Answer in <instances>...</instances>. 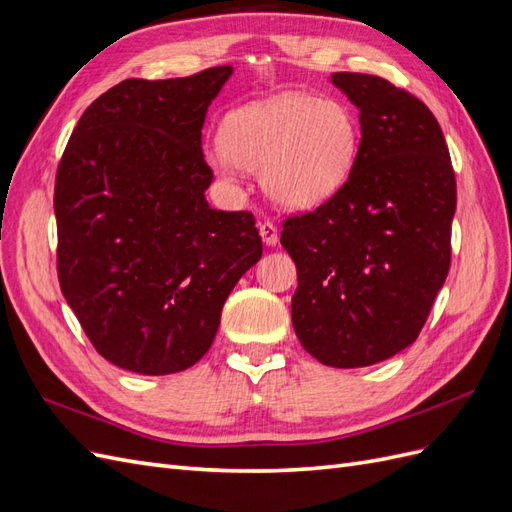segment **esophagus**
Masks as SVG:
<instances>
[{
    "mask_svg": "<svg viewBox=\"0 0 512 512\" xmlns=\"http://www.w3.org/2000/svg\"><path fill=\"white\" fill-rule=\"evenodd\" d=\"M258 230H260V237L262 241H265V245L269 247H275L277 245V239H280V232H277V226L273 222H260L258 224Z\"/></svg>",
    "mask_w": 512,
    "mask_h": 512,
    "instance_id": "obj_1",
    "label": "esophagus"
}]
</instances>
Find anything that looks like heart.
Masks as SVG:
<instances>
[{
  "mask_svg": "<svg viewBox=\"0 0 512 512\" xmlns=\"http://www.w3.org/2000/svg\"><path fill=\"white\" fill-rule=\"evenodd\" d=\"M356 156L359 126L346 104L288 91L228 113L211 166L220 175L260 170L275 205L307 211L342 190Z\"/></svg>",
  "mask_w": 512,
  "mask_h": 512,
  "instance_id": "heart-1",
  "label": "heart"
}]
</instances>
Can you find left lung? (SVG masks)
I'll use <instances>...</instances> for the list:
<instances>
[{
  "mask_svg": "<svg viewBox=\"0 0 512 512\" xmlns=\"http://www.w3.org/2000/svg\"><path fill=\"white\" fill-rule=\"evenodd\" d=\"M359 108L361 143L348 181L316 211L288 218L297 265L292 327L329 367L391 359L414 344L451 267L457 185L429 108L380 76L335 72Z\"/></svg>",
  "mask_w": 512,
  "mask_h": 512,
  "instance_id": "left-lung-1",
  "label": "left lung"
}]
</instances>
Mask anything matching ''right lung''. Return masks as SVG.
<instances>
[{
    "label": "right lung",
    "mask_w": 512,
    "mask_h": 512,
    "mask_svg": "<svg viewBox=\"0 0 512 512\" xmlns=\"http://www.w3.org/2000/svg\"><path fill=\"white\" fill-rule=\"evenodd\" d=\"M232 66L128 79L83 113L57 168V273L108 363L143 376L203 359L262 256L247 211L211 209L203 123Z\"/></svg>",
    "instance_id": "1"
}]
</instances>
